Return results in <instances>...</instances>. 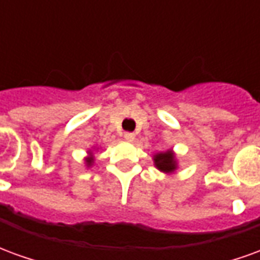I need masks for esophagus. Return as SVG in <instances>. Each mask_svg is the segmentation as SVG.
Returning a JSON list of instances; mask_svg holds the SVG:
<instances>
[{"label":"esophagus","instance_id":"obj_1","mask_svg":"<svg viewBox=\"0 0 260 260\" xmlns=\"http://www.w3.org/2000/svg\"><path fill=\"white\" fill-rule=\"evenodd\" d=\"M124 138L126 139V141L132 142L134 139H135V134H134V132H125Z\"/></svg>","mask_w":260,"mask_h":260}]
</instances>
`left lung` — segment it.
Here are the masks:
<instances>
[{
    "mask_svg": "<svg viewBox=\"0 0 260 260\" xmlns=\"http://www.w3.org/2000/svg\"><path fill=\"white\" fill-rule=\"evenodd\" d=\"M154 163H156V167L161 171H166V173H170L175 170V160L173 152H166V153H158L154 157Z\"/></svg>",
    "mask_w": 260,
    "mask_h": 260,
    "instance_id": "left-lung-1",
    "label": "left lung"
}]
</instances>
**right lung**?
Masks as SVG:
<instances>
[{
	"instance_id": "1",
	"label": "right lung",
	"mask_w": 260,
	"mask_h": 260,
	"mask_svg": "<svg viewBox=\"0 0 260 260\" xmlns=\"http://www.w3.org/2000/svg\"><path fill=\"white\" fill-rule=\"evenodd\" d=\"M91 161H93V158H89V160H87V164H89V166H90Z\"/></svg>"
}]
</instances>
